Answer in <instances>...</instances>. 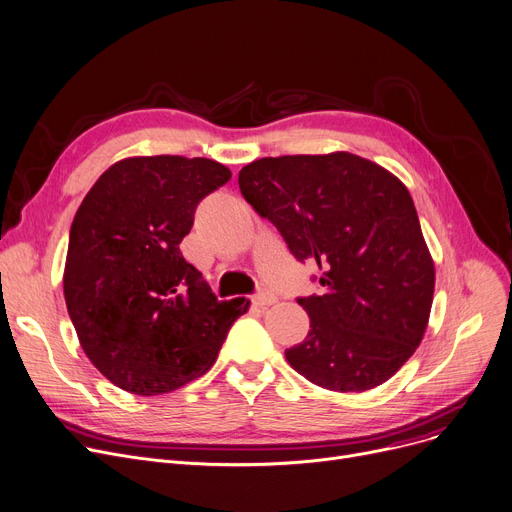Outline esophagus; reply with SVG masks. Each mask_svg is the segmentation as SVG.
<instances>
[{
  "mask_svg": "<svg viewBox=\"0 0 512 512\" xmlns=\"http://www.w3.org/2000/svg\"><path fill=\"white\" fill-rule=\"evenodd\" d=\"M252 302L256 304V306H271V304H275L277 302V296L273 294V291H269V289H260L258 294L252 298Z\"/></svg>",
  "mask_w": 512,
  "mask_h": 512,
  "instance_id": "esophagus-1",
  "label": "esophagus"
}]
</instances>
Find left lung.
Returning a JSON list of instances; mask_svg holds the SVG:
<instances>
[{
	"instance_id": "left-lung-1",
	"label": "left lung",
	"mask_w": 512,
	"mask_h": 512,
	"mask_svg": "<svg viewBox=\"0 0 512 512\" xmlns=\"http://www.w3.org/2000/svg\"><path fill=\"white\" fill-rule=\"evenodd\" d=\"M239 189L300 262H316L321 296L285 358L331 392H367L415 354L433 304L435 269L406 185L350 152L260 158Z\"/></svg>"
}]
</instances>
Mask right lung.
<instances>
[{"label": "right lung", "mask_w": 512, "mask_h": 512, "mask_svg": "<svg viewBox=\"0 0 512 512\" xmlns=\"http://www.w3.org/2000/svg\"><path fill=\"white\" fill-rule=\"evenodd\" d=\"M231 179L210 158L131 156L95 181L70 227L64 300L93 367L137 396L175 392L216 362L250 300L218 302L179 243Z\"/></svg>", "instance_id": "add662e5"}]
</instances>
